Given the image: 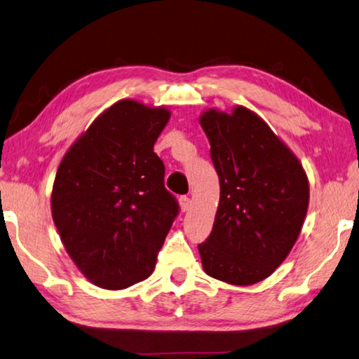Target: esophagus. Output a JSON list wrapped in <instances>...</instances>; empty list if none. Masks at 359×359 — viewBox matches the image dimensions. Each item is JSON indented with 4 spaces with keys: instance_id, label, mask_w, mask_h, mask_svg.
Masks as SVG:
<instances>
[{
    "instance_id": "1",
    "label": "esophagus",
    "mask_w": 359,
    "mask_h": 359,
    "mask_svg": "<svg viewBox=\"0 0 359 359\" xmlns=\"http://www.w3.org/2000/svg\"><path fill=\"white\" fill-rule=\"evenodd\" d=\"M179 202H180L182 212L190 210V207H191V199H190V198H188V196H180V198H179Z\"/></svg>"
}]
</instances>
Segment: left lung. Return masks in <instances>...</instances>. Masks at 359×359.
Instances as JSON below:
<instances>
[{"instance_id": "left-lung-1", "label": "left lung", "mask_w": 359, "mask_h": 359, "mask_svg": "<svg viewBox=\"0 0 359 359\" xmlns=\"http://www.w3.org/2000/svg\"><path fill=\"white\" fill-rule=\"evenodd\" d=\"M201 127L219 179L213 229L198 245L208 276L233 285L269 278L287 257L304 223L309 184L302 163L248 108L208 109Z\"/></svg>"}]
</instances>
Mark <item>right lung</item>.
I'll return each mask as SVG.
<instances>
[{
    "mask_svg": "<svg viewBox=\"0 0 359 359\" xmlns=\"http://www.w3.org/2000/svg\"><path fill=\"white\" fill-rule=\"evenodd\" d=\"M166 108L121 100L100 114L57 168L51 215L90 283L119 290L151 276L179 215L154 152Z\"/></svg>",
    "mask_w": 359,
    "mask_h": 359,
    "instance_id": "right-lung-1",
    "label": "right lung"
}]
</instances>
